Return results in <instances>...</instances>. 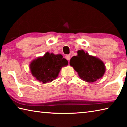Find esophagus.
I'll return each instance as SVG.
<instances>
[{
  "instance_id": "34e87169",
  "label": "esophagus",
  "mask_w": 127,
  "mask_h": 127,
  "mask_svg": "<svg viewBox=\"0 0 127 127\" xmlns=\"http://www.w3.org/2000/svg\"><path fill=\"white\" fill-rule=\"evenodd\" d=\"M65 59L67 60V61H69V60L70 59V56L69 55H66L65 57Z\"/></svg>"
}]
</instances>
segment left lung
Listing matches in <instances>:
<instances>
[{
	"mask_svg": "<svg viewBox=\"0 0 127 127\" xmlns=\"http://www.w3.org/2000/svg\"><path fill=\"white\" fill-rule=\"evenodd\" d=\"M69 64L79 78L89 83L95 82L102 78L106 71L105 64L101 60L90 55L83 50L77 51V55L70 59Z\"/></svg>",
	"mask_w": 127,
	"mask_h": 127,
	"instance_id": "8db88e82",
	"label": "left lung"
}]
</instances>
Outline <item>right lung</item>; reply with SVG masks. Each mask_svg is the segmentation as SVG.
Instances as JSON below:
<instances>
[{"instance_id": "add662e5", "label": "right lung", "mask_w": 127, "mask_h": 127, "mask_svg": "<svg viewBox=\"0 0 127 127\" xmlns=\"http://www.w3.org/2000/svg\"><path fill=\"white\" fill-rule=\"evenodd\" d=\"M68 64L61 54L47 52L42 57L33 59L30 64V71L38 81L43 84L51 82L58 76L62 67Z\"/></svg>"}]
</instances>
